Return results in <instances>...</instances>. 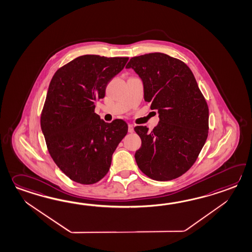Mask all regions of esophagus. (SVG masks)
<instances>
[{
    "label": "esophagus",
    "mask_w": 252,
    "mask_h": 252,
    "mask_svg": "<svg viewBox=\"0 0 252 252\" xmlns=\"http://www.w3.org/2000/svg\"><path fill=\"white\" fill-rule=\"evenodd\" d=\"M128 132L129 133H133L134 132V126L129 124L128 125Z\"/></svg>",
    "instance_id": "1"
}]
</instances>
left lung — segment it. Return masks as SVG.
<instances>
[{
	"label": "left lung",
	"instance_id": "left-lung-1",
	"mask_svg": "<svg viewBox=\"0 0 252 252\" xmlns=\"http://www.w3.org/2000/svg\"><path fill=\"white\" fill-rule=\"evenodd\" d=\"M126 67L139 76L145 100L159 114L151 132L143 126L134 127L142 140L136 163L151 179H175L192 166L207 139L206 100L189 67L164 53L134 57Z\"/></svg>",
	"mask_w": 252,
	"mask_h": 252
}]
</instances>
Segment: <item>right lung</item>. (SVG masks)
I'll list each match as a JSON object with an SVG mask.
<instances>
[{
    "label": "right lung",
    "mask_w": 252,
    "mask_h": 252,
    "mask_svg": "<svg viewBox=\"0 0 252 252\" xmlns=\"http://www.w3.org/2000/svg\"><path fill=\"white\" fill-rule=\"evenodd\" d=\"M127 57H78L52 77L40 116L51 158L69 179L81 185L100 181L113 153L127 134L122 119L106 123L95 113L107 83L123 69Z\"/></svg>",
    "instance_id": "obj_1"
}]
</instances>
